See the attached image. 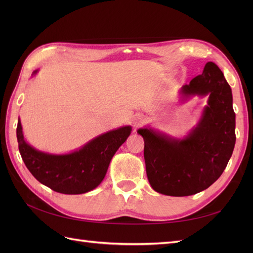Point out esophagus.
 Wrapping results in <instances>:
<instances>
[{
    "label": "esophagus",
    "instance_id": "obj_1",
    "mask_svg": "<svg viewBox=\"0 0 253 253\" xmlns=\"http://www.w3.org/2000/svg\"><path fill=\"white\" fill-rule=\"evenodd\" d=\"M134 126H140L141 124H142V121H143V118L140 116V115H137V116H135L134 117Z\"/></svg>",
    "mask_w": 253,
    "mask_h": 253
}]
</instances>
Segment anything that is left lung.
Returning <instances> with one entry per match:
<instances>
[{"mask_svg":"<svg viewBox=\"0 0 253 253\" xmlns=\"http://www.w3.org/2000/svg\"><path fill=\"white\" fill-rule=\"evenodd\" d=\"M182 93L209 94L201 122L186 139L172 140L152 129H138L150 185L170 196H189L209 188L223 174L235 144L231 88L216 64L207 63Z\"/></svg>","mask_w":253,"mask_h":253,"instance_id":"left-lung-1","label":"left lung"}]
</instances>
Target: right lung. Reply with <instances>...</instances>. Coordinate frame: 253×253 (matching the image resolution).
<instances>
[{
	"label": "right lung",
	"mask_w": 253,
	"mask_h": 253,
	"mask_svg": "<svg viewBox=\"0 0 253 253\" xmlns=\"http://www.w3.org/2000/svg\"><path fill=\"white\" fill-rule=\"evenodd\" d=\"M131 129V126H124L102 134L67 155L45 154L30 147L23 138L20 120L17 138L23 162L37 180L59 193L82 194L102 181L112 157Z\"/></svg>",
	"instance_id": "right-lung-1"
}]
</instances>
